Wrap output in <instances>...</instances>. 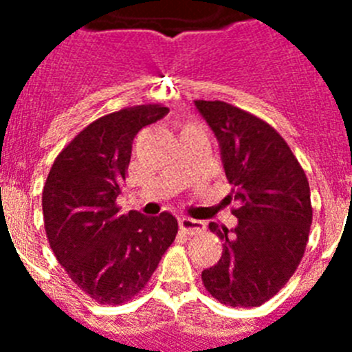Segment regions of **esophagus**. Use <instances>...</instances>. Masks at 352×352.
I'll return each mask as SVG.
<instances>
[{"label": "esophagus", "instance_id": "esophagus-1", "mask_svg": "<svg viewBox=\"0 0 352 352\" xmlns=\"http://www.w3.org/2000/svg\"><path fill=\"white\" fill-rule=\"evenodd\" d=\"M206 223L201 222V220H195V219H188V217H182L179 219V229L188 234H197V232H203Z\"/></svg>", "mask_w": 352, "mask_h": 352}]
</instances>
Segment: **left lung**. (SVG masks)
Wrapping results in <instances>:
<instances>
[{
  "label": "left lung",
  "mask_w": 352,
  "mask_h": 352,
  "mask_svg": "<svg viewBox=\"0 0 352 352\" xmlns=\"http://www.w3.org/2000/svg\"><path fill=\"white\" fill-rule=\"evenodd\" d=\"M219 141L236 201L232 229L211 222L222 257L203 272L204 287L231 307H259L296 272L309 241L310 186L287 142L273 126L226 102L195 100Z\"/></svg>",
  "instance_id": "1"
}]
</instances>
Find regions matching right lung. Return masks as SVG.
Returning <instances> with one entry per match:
<instances>
[{
    "instance_id": "obj_1",
    "label": "right lung",
    "mask_w": 352,
    "mask_h": 352,
    "mask_svg": "<svg viewBox=\"0 0 352 352\" xmlns=\"http://www.w3.org/2000/svg\"><path fill=\"white\" fill-rule=\"evenodd\" d=\"M167 113L157 104L139 105L93 121L58 155L43 185V222L56 259L98 303L135 296L178 232L167 211L121 214L116 206L133 138Z\"/></svg>"
}]
</instances>
